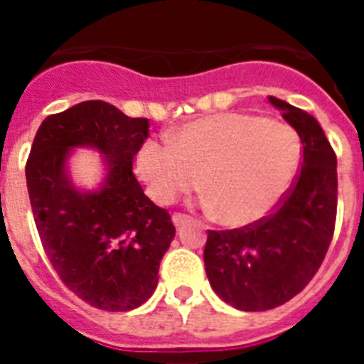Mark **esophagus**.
<instances>
[{
  "label": "esophagus",
  "mask_w": 364,
  "mask_h": 364,
  "mask_svg": "<svg viewBox=\"0 0 364 364\" xmlns=\"http://www.w3.org/2000/svg\"><path fill=\"white\" fill-rule=\"evenodd\" d=\"M186 222H188V217H186V215H173V224H175V228H182Z\"/></svg>",
  "instance_id": "esophagus-1"
}]
</instances>
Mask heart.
Instances as JSON below:
<instances>
[{
    "instance_id": "b5f03b06",
    "label": "heart",
    "mask_w": 364,
    "mask_h": 364,
    "mask_svg": "<svg viewBox=\"0 0 364 364\" xmlns=\"http://www.w3.org/2000/svg\"><path fill=\"white\" fill-rule=\"evenodd\" d=\"M301 138L291 125L252 112H218L180 125L169 144L147 140L133 167L147 195L171 204L200 186L202 204L230 228L264 218L277 205L301 164Z\"/></svg>"
}]
</instances>
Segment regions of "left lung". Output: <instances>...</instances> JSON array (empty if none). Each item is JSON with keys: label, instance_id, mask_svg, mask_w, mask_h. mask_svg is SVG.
I'll return each instance as SVG.
<instances>
[{"label": "left lung", "instance_id": "left-lung-1", "mask_svg": "<svg viewBox=\"0 0 364 364\" xmlns=\"http://www.w3.org/2000/svg\"><path fill=\"white\" fill-rule=\"evenodd\" d=\"M297 131L301 173L277 211L240 230L210 231L204 264L215 294L242 311L277 308L304 290L323 264L337 213V159L319 122L268 96Z\"/></svg>", "mask_w": 364, "mask_h": 364}]
</instances>
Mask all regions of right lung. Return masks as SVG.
Instances as JSON below:
<instances>
[{"label": "right lung", "mask_w": 364, "mask_h": 364, "mask_svg": "<svg viewBox=\"0 0 364 364\" xmlns=\"http://www.w3.org/2000/svg\"><path fill=\"white\" fill-rule=\"evenodd\" d=\"M149 134L147 118L89 100L41 122L31 154L28 198L43 250L65 286L91 306L129 311L156 290L160 260L175 237L166 210L144 195L133 159ZM78 146L102 154L105 178L78 188L68 159Z\"/></svg>", "instance_id": "right-lung-1"}]
</instances>
